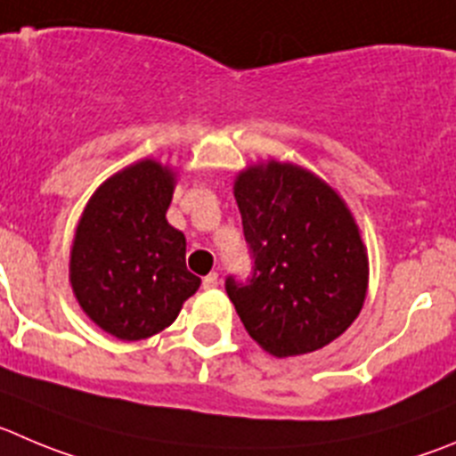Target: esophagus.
<instances>
[{"label":"esophagus","instance_id":"obj_1","mask_svg":"<svg viewBox=\"0 0 456 456\" xmlns=\"http://www.w3.org/2000/svg\"><path fill=\"white\" fill-rule=\"evenodd\" d=\"M218 283H220V276L216 274V272H211V274H207L202 279V286L207 288V290H211V288H218Z\"/></svg>","mask_w":456,"mask_h":456}]
</instances>
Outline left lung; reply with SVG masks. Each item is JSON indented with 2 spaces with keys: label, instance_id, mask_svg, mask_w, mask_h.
Here are the masks:
<instances>
[{
  "label": "left lung",
  "instance_id": "1",
  "mask_svg": "<svg viewBox=\"0 0 456 456\" xmlns=\"http://www.w3.org/2000/svg\"><path fill=\"white\" fill-rule=\"evenodd\" d=\"M233 195L254 274L224 288L249 338L274 357L324 348L367 299V245L351 208L313 170L276 159L242 168Z\"/></svg>",
  "mask_w": 456,
  "mask_h": 456
}]
</instances>
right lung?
I'll list each match as a JSON object with an SVG mask.
<instances>
[{"mask_svg": "<svg viewBox=\"0 0 456 456\" xmlns=\"http://www.w3.org/2000/svg\"><path fill=\"white\" fill-rule=\"evenodd\" d=\"M175 182L170 166L134 161L94 191L76 224L71 290L94 324L123 342L173 324L200 288L186 270L184 233L166 220Z\"/></svg>", "mask_w": 456, "mask_h": 456, "instance_id": "right-lung-1", "label": "right lung"}]
</instances>
